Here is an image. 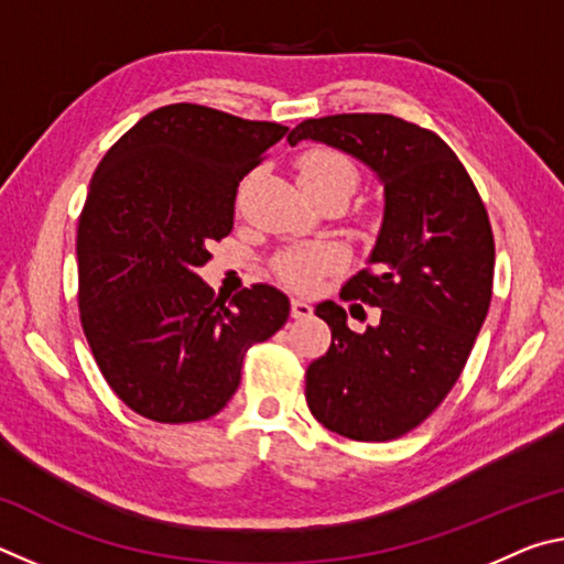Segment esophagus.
<instances>
[{"instance_id":"34e87169","label":"esophagus","mask_w":564,"mask_h":564,"mask_svg":"<svg viewBox=\"0 0 564 564\" xmlns=\"http://www.w3.org/2000/svg\"><path fill=\"white\" fill-rule=\"evenodd\" d=\"M291 316H293V318H299V321H303V318H311V316H313L311 303H308V301H303V299H293V301H291Z\"/></svg>"}]
</instances>
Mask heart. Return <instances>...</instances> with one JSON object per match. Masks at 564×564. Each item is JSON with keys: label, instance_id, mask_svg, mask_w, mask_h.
<instances>
[{"label": "heart", "instance_id": "1", "mask_svg": "<svg viewBox=\"0 0 564 564\" xmlns=\"http://www.w3.org/2000/svg\"><path fill=\"white\" fill-rule=\"evenodd\" d=\"M295 169H299V184L305 196L333 194V191L350 196L358 184L356 164L346 154L328 147L305 151ZM333 265H336V253L328 248H305V251L283 253L279 259V273L293 289L308 291Z\"/></svg>", "mask_w": 564, "mask_h": 564}]
</instances>
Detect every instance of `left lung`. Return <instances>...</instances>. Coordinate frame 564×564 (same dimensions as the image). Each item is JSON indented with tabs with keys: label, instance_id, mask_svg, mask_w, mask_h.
Listing matches in <instances>:
<instances>
[{
	"label": "left lung",
	"instance_id": "1",
	"mask_svg": "<svg viewBox=\"0 0 564 564\" xmlns=\"http://www.w3.org/2000/svg\"><path fill=\"white\" fill-rule=\"evenodd\" d=\"M305 139L358 159L386 196L368 269L340 293L376 305L380 321L352 333L343 305H316L333 338L305 370V403L350 441H393L451 393L488 316L490 218L455 151L423 127L390 113H336L289 133L291 147Z\"/></svg>",
	"mask_w": 564,
	"mask_h": 564
}]
</instances>
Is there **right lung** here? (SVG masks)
<instances>
[{
  "instance_id": "obj_1",
  "label": "right lung",
  "mask_w": 564,
  "mask_h": 564,
  "mask_svg": "<svg viewBox=\"0 0 564 564\" xmlns=\"http://www.w3.org/2000/svg\"><path fill=\"white\" fill-rule=\"evenodd\" d=\"M289 127L169 104L101 159L76 231L79 313L94 360L133 413L156 423L216 415L246 350L289 321L269 283L216 299L196 271L234 228L238 181Z\"/></svg>"
}]
</instances>
